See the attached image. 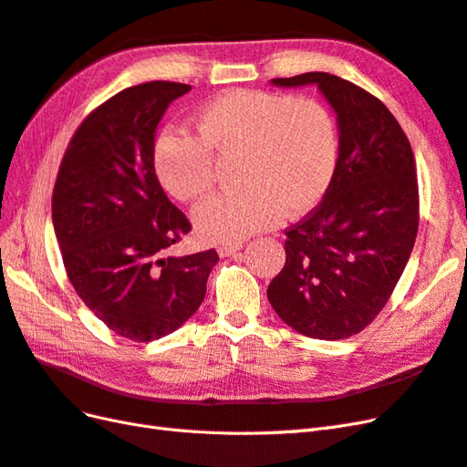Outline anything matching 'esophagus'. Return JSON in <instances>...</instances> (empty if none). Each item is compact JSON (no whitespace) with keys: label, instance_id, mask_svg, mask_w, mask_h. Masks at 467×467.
<instances>
[{"label":"esophagus","instance_id":"obj_1","mask_svg":"<svg viewBox=\"0 0 467 467\" xmlns=\"http://www.w3.org/2000/svg\"><path fill=\"white\" fill-rule=\"evenodd\" d=\"M242 249V244H235V245H220L218 247V253L222 257H230V255H235V253Z\"/></svg>","mask_w":467,"mask_h":467}]
</instances>
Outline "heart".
Instances as JSON below:
<instances>
[{
	"instance_id": "heart-1",
	"label": "heart",
	"mask_w": 467,
	"mask_h": 467,
	"mask_svg": "<svg viewBox=\"0 0 467 467\" xmlns=\"http://www.w3.org/2000/svg\"><path fill=\"white\" fill-rule=\"evenodd\" d=\"M196 136L161 132L153 169L163 189L189 202L216 182L214 155H239L237 192L212 196L194 210L196 234L232 245L312 212L327 194L338 163L333 112L316 97L232 89L194 115Z\"/></svg>"
}]
</instances>
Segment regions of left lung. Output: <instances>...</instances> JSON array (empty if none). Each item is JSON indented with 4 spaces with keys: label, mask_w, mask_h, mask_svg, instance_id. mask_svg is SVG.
I'll return each instance as SVG.
<instances>
[{
    "label": "left lung",
    "mask_w": 467,
    "mask_h": 467,
    "mask_svg": "<svg viewBox=\"0 0 467 467\" xmlns=\"http://www.w3.org/2000/svg\"><path fill=\"white\" fill-rule=\"evenodd\" d=\"M316 83L337 112L338 163L325 199L285 232L286 263L266 296L278 317L306 337L360 333L389 300L419 230L411 144L378 97L325 72L273 79Z\"/></svg>",
    "instance_id": "8db88e82"
}]
</instances>
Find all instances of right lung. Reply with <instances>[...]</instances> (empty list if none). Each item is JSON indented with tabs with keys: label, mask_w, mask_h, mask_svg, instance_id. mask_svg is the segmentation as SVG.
<instances>
[{
	"label": "right lung",
	"mask_w": 467,
	"mask_h": 467,
	"mask_svg": "<svg viewBox=\"0 0 467 467\" xmlns=\"http://www.w3.org/2000/svg\"><path fill=\"white\" fill-rule=\"evenodd\" d=\"M187 83L150 81L83 119L52 191V222L74 290L110 331L134 343L173 333L204 300L216 249L169 257L191 222L153 169L155 129Z\"/></svg>",
	"instance_id": "obj_1"
}]
</instances>
